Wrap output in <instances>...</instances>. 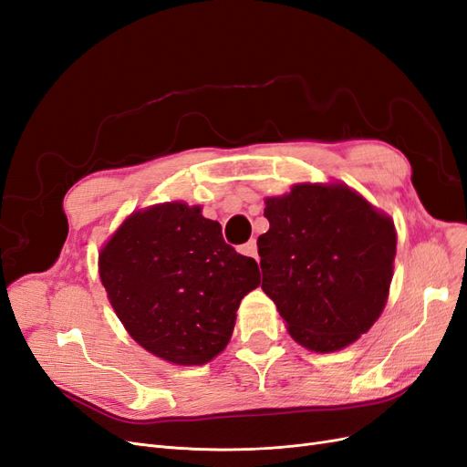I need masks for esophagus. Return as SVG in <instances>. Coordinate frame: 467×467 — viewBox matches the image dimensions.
Segmentation results:
<instances>
[{"label":"esophagus","instance_id":"1","mask_svg":"<svg viewBox=\"0 0 467 467\" xmlns=\"http://www.w3.org/2000/svg\"><path fill=\"white\" fill-rule=\"evenodd\" d=\"M237 251L242 253V255H245V257H253V259H257V261H259L255 239H251V242H247V244H244V245H239V249H237Z\"/></svg>","mask_w":467,"mask_h":467}]
</instances>
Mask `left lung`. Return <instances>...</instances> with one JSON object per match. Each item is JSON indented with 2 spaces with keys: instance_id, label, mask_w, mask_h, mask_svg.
I'll return each mask as SVG.
<instances>
[{
  "instance_id": "left-lung-1",
  "label": "left lung",
  "mask_w": 467,
  "mask_h": 467,
  "mask_svg": "<svg viewBox=\"0 0 467 467\" xmlns=\"http://www.w3.org/2000/svg\"><path fill=\"white\" fill-rule=\"evenodd\" d=\"M257 242L263 292L294 341L333 352L368 331L386 306L395 228L347 185H294L266 199Z\"/></svg>"
}]
</instances>
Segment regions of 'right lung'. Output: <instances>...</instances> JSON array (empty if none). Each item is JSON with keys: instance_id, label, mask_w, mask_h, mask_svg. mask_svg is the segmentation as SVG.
Masks as SVG:
<instances>
[{"instance_id": "right-lung-1", "label": "right lung", "mask_w": 467, "mask_h": 467, "mask_svg": "<svg viewBox=\"0 0 467 467\" xmlns=\"http://www.w3.org/2000/svg\"><path fill=\"white\" fill-rule=\"evenodd\" d=\"M99 275L134 341L181 366L220 355L239 302L261 285L255 259L239 255L218 222L185 202L126 218L99 255Z\"/></svg>"}]
</instances>
